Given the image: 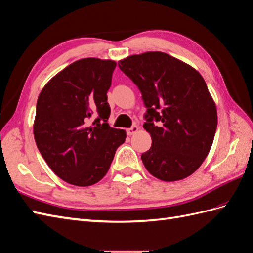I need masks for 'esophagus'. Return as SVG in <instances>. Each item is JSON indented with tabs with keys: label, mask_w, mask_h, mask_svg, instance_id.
I'll return each instance as SVG.
<instances>
[{
	"label": "esophagus",
	"mask_w": 253,
	"mask_h": 253,
	"mask_svg": "<svg viewBox=\"0 0 253 253\" xmlns=\"http://www.w3.org/2000/svg\"><path fill=\"white\" fill-rule=\"evenodd\" d=\"M138 132V126H133L132 127H130V128H127L126 130V134L127 135H134L135 133H137Z\"/></svg>",
	"instance_id": "1"
}]
</instances>
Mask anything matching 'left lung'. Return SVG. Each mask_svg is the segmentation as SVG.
Here are the masks:
<instances>
[{"label":"left lung","instance_id":"obj_1","mask_svg":"<svg viewBox=\"0 0 253 253\" xmlns=\"http://www.w3.org/2000/svg\"><path fill=\"white\" fill-rule=\"evenodd\" d=\"M118 65L137 85L147 107L143 126L152 145L141 155L146 169L163 181L192 175L208 156L218 125L204 78L161 51L133 54Z\"/></svg>","mask_w":253,"mask_h":253}]
</instances>
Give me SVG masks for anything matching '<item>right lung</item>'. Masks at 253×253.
Returning a JSON list of instances; mask_svg holds the SVG:
<instances>
[{"label":"right lung","mask_w":253,"mask_h":253,"mask_svg":"<svg viewBox=\"0 0 253 253\" xmlns=\"http://www.w3.org/2000/svg\"><path fill=\"white\" fill-rule=\"evenodd\" d=\"M117 63L85 58L53 76L36 104L33 133L49 168L61 179L89 187L106 175L126 133L110 127L107 91ZM93 113L99 118L92 125Z\"/></svg>","instance_id":"right-lung-1"}]
</instances>
